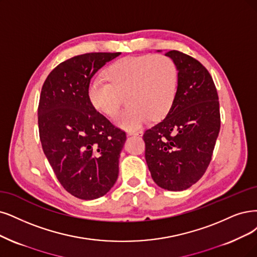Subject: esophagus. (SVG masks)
Segmentation results:
<instances>
[{
    "label": "esophagus",
    "mask_w": 257,
    "mask_h": 257,
    "mask_svg": "<svg viewBox=\"0 0 257 257\" xmlns=\"http://www.w3.org/2000/svg\"><path fill=\"white\" fill-rule=\"evenodd\" d=\"M128 136H135V137H142L143 136V131L142 130H130L127 132Z\"/></svg>",
    "instance_id": "34e87169"
}]
</instances>
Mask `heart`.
I'll list each match as a JSON object with an SVG mask.
<instances>
[{"mask_svg":"<svg viewBox=\"0 0 257 257\" xmlns=\"http://www.w3.org/2000/svg\"><path fill=\"white\" fill-rule=\"evenodd\" d=\"M106 81L94 78L88 87V97L93 108L113 116L127 95L129 106L115 116L116 125L136 130L151 117H164L172 108L178 89L176 63L164 55L125 57L107 69Z\"/></svg>","mask_w":257,"mask_h":257,"instance_id":"heart-1","label":"heart"}]
</instances>
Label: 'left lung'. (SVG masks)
Instances as JSON below:
<instances>
[{
	"label": "left lung",
	"mask_w": 257,
	"mask_h": 257,
	"mask_svg": "<svg viewBox=\"0 0 257 257\" xmlns=\"http://www.w3.org/2000/svg\"><path fill=\"white\" fill-rule=\"evenodd\" d=\"M165 55L178 69L176 98L166 117L146 130L143 139L154 181L179 192L195 184L211 162L220 130L219 100L212 76L200 62L178 51Z\"/></svg>",
	"instance_id": "8db88e82"
}]
</instances>
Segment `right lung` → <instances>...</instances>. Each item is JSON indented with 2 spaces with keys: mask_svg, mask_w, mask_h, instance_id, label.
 I'll return each mask as SVG.
<instances>
[{
  "mask_svg": "<svg viewBox=\"0 0 257 257\" xmlns=\"http://www.w3.org/2000/svg\"><path fill=\"white\" fill-rule=\"evenodd\" d=\"M120 53H89L61 62L41 90L38 125L43 153L64 189L93 200L106 195L118 177L126 134L93 108L91 78Z\"/></svg>",
  "mask_w": 257,
  "mask_h": 257,
  "instance_id": "obj_1",
  "label": "right lung"
}]
</instances>
